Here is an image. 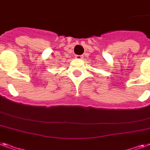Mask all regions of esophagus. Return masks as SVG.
I'll list each match as a JSON object with an SVG mask.
<instances>
[{
    "mask_svg": "<svg viewBox=\"0 0 150 150\" xmlns=\"http://www.w3.org/2000/svg\"><path fill=\"white\" fill-rule=\"evenodd\" d=\"M75 57H76L77 59H82V57L81 56V55H76V56H75Z\"/></svg>",
    "mask_w": 150,
    "mask_h": 150,
    "instance_id": "34e87169",
    "label": "esophagus"
}]
</instances>
